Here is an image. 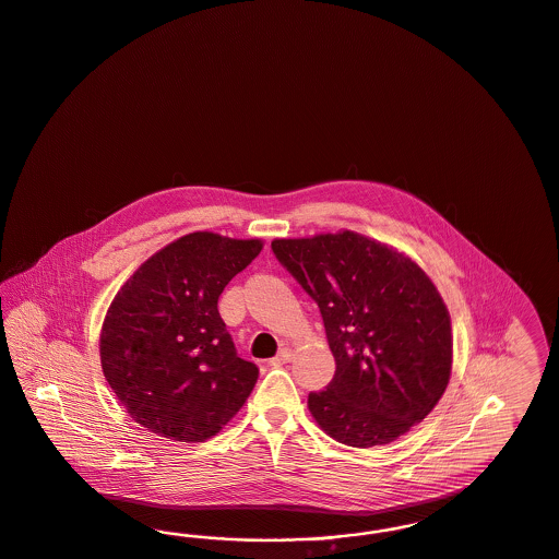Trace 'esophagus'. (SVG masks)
Segmentation results:
<instances>
[{
  "instance_id": "34e87169",
  "label": "esophagus",
  "mask_w": 559,
  "mask_h": 559,
  "mask_svg": "<svg viewBox=\"0 0 559 559\" xmlns=\"http://www.w3.org/2000/svg\"><path fill=\"white\" fill-rule=\"evenodd\" d=\"M290 359H293V352H290L289 347H285L270 364H272V366H283V364H287Z\"/></svg>"
}]
</instances>
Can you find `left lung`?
<instances>
[{"label": "left lung", "mask_w": 559, "mask_h": 559, "mask_svg": "<svg viewBox=\"0 0 559 559\" xmlns=\"http://www.w3.org/2000/svg\"><path fill=\"white\" fill-rule=\"evenodd\" d=\"M272 251L318 304L336 361L333 382L308 397L316 425L366 449L423 423L453 368L449 310L425 270L347 228L274 239Z\"/></svg>", "instance_id": "8db88e82"}]
</instances>
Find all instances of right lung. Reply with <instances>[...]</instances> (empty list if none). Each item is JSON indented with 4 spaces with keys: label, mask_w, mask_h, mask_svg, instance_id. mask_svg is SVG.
Returning <instances> with one entry per match:
<instances>
[{
    "label": "right lung",
    "mask_w": 559,
    "mask_h": 559,
    "mask_svg": "<svg viewBox=\"0 0 559 559\" xmlns=\"http://www.w3.org/2000/svg\"><path fill=\"white\" fill-rule=\"evenodd\" d=\"M262 247L255 237L195 230L157 249L114 295L99 359L136 425L203 443L246 405L258 368L237 356L218 297Z\"/></svg>",
    "instance_id": "1"
}]
</instances>
